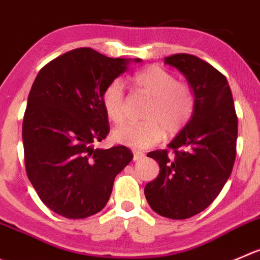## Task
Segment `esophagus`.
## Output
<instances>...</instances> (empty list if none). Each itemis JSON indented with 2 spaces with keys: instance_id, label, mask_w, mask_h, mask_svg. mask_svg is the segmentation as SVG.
<instances>
[{
  "instance_id": "obj_1",
  "label": "esophagus",
  "mask_w": 260,
  "mask_h": 260,
  "mask_svg": "<svg viewBox=\"0 0 260 260\" xmlns=\"http://www.w3.org/2000/svg\"><path fill=\"white\" fill-rule=\"evenodd\" d=\"M134 153V160H140L145 157L144 152H139V150H133Z\"/></svg>"
}]
</instances>
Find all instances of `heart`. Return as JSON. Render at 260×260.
<instances>
[{
	"instance_id": "obj_1",
	"label": "heart",
	"mask_w": 260,
	"mask_h": 260,
	"mask_svg": "<svg viewBox=\"0 0 260 260\" xmlns=\"http://www.w3.org/2000/svg\"><path fill=\"white\" fill-rule=\"evenodd\" d=\"M130 83L140 94L150 98L142 122H125L113 130L117 143L144 149L159 142L165 135L180 132L194 108L191 90L185 84L159 66H149L130 78ZM102 106L112 122L118 123L125 116V88L121 80H113L106 86Z\"/></svg>"
}]
</instances>
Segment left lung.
I'll use <instances>...</instances> for the list:
<instances>
[{
    "instance_id": "1",
    "label": "left lung",
    "mask_w": 260,
    "mask_h": 260,
    "mask_svg": "<svg viewBox=\"0 0 260 260\" xmlns=\"http://www.w3.org/2000/svg\"><path fill=\"white\" fill-rule=\"evenodd\" d=\"M186 78L194 94L190 120L167 149L148 153L159 165L157 179L145 185L150 208L159 216L185 219L200 213L226 184L236 157L237 117L227 79L197 56L165 58Z\"/></svg>"
}]
</instances>
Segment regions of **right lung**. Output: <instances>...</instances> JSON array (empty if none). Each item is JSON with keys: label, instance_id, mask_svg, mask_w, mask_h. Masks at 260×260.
I'll return each instance as SVG.
<instances>
[{"label": "right lung", "instance_id": "right-lung-1", "mask_svg": "<svg viewBox=\"0 0 260 260\" xmlns=\"http://www.w3.org/2000/svg\"><path fill=\"white\" fill-rule=\"evenodd\" d=\"M140 58H111L76 48L47 63L28 97L23 121L26 175L42 202L66 218L105 208L116 175L133 159L123 145L94 148L110 132L106 86Z\"/></svg>", "mask_w": 260, "mask_h": 260}]
</instances>
